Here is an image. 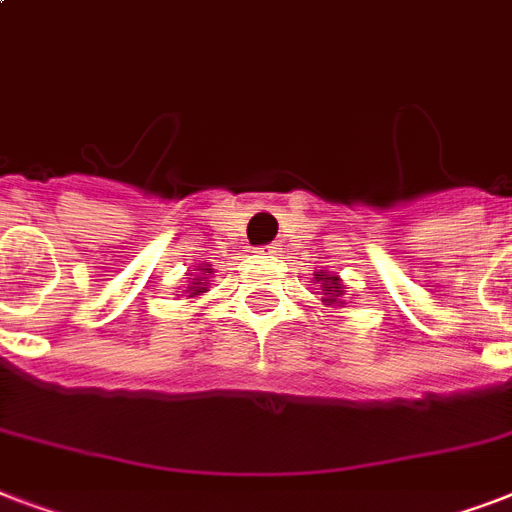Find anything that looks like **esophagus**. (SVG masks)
I'll return each mask as SVG.
<instances>
[{
    "instance_id": "obj_1",
    "label": "esophagus",
    "mask_w": 512,
    "mask_h": 512,
    "mask_svg": "<svg viewBox=\"0 0 512 512\" xmlns=\"http://www.w3.org/2000/svg\"><path fill=\"white\" fill-rule=\"evenodd\" d=\"M260 252H265V255H276V252H279V244H265V247H260Z\"/></svg>"
}]
</instances>
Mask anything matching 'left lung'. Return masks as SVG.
Here are the masks:
<instances>
[{
  "label": "left lung",
  "instance_id": "8db88e82",
  "mask_svg": "<svg viewBox=\"0 0 512 512\" xmlns=\"http://www.w3.org/2000/svg\"><path fill=\"white\" fill-rule=\"evenodd\" d=\"M316 284H321V289H324V305H345L340 300L342 295H345V287H342L340 276H329V273H316Z\"/></svg>",
  "mask_w": 512,
  "mask_h": 512
}]
</instances>
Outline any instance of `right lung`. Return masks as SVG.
<instances>
[{
    "instance_id": "obj_1",
    "label": "right lung",
    "mask_w": 512,
    "mask_h": 512,
    "mask_svg": "<svg viewBox=\"0 0 512 512\" xmlns=\"http://www.w3.org/2000/svg\"><path fill=\"white\" fill-rule=\"evenodd\" d=\"M199 271L201 276H196V279L191 281V287H185V292H188L185 297H196L201 295V292H207V279H209V273H212V268H209V265H199Z\"/></svg>"
}]
</instances>
